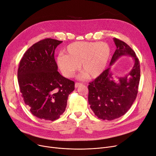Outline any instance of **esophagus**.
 Wrapping results in <instances>:
<instances>
[{"instance_id": "esophagus-1", "label": "esophagus", "mask_w": 156, "mask_h": 156, "mask_svg": "<svg viewBox=\"0 0 156 156\" xmlns=\"http://www.w3.org/2000/svg\"><path fill=\"white\" fill-rule=\"evenodd\" d=\"M82 85V83L76 82V83H75V85H74V86H75V88H78L80 85Z\"/></svg>"}]
</instances>
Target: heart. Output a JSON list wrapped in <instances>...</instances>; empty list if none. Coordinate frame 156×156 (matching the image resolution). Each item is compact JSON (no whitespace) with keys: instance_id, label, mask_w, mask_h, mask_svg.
I'll list each match as a JSON object with an SVG mask.
<instances>
[{"instance_id":"obj_1","label":"heart","mask_w":156,"mask_h":156,"mask_svg":"<svg viewBox=\"0 0 156 156\" xmlns=\"http://www.w3.org/2000/svg\"><path fill=\"white\" fill-rule=\"evenodd\" d=\"M66 54H60L57 64L63 75L71 78L80 68L88 78H96L105 71L110 48L105 42L78 41L69 44Z\"/></svg>"}]
</instances>
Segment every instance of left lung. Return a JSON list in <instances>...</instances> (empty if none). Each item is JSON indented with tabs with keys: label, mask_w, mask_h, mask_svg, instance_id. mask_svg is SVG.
<instances>
[{
	"label": "left lung",
	"mask_w": 156,
	"mask_h": 156,
	"mask_svg": "<svg viewBox=\"0 0 156 156\" xmlns=\"http://www.w3.org/2000/svg\"><path fill=\"white\" fill-rule=\"evenodd\" d=\"M116 50L110 67L89 83L88 100L95 115L101 119L112 120L122 117L129 110L138 94L140 78V62L135 52L126 43L113 38ZM131 56L135 64L132 71L117 82L113 80L110 66L122 56Z\"/></svg>",
	"instance_id": "1"
}]
</instances>
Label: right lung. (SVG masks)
<instances>
[{"mask_svg": "<svg viewBox=\"0 0 156 156\" xmlns=\"http://www.w3.org/2000/svg\"><path fill=\"white\" fill-rule=\"evenodd\" d=\"M61 41L43 39L26 51L20 62L18 80L25 103L36 117L45 120L58 119L64 112L74 82L58 71L54 58Z\"/></svg>", "mask_w": 156, "mask_h": 156, "instance_id": "obj_1", "label": "right lung"}]
</instances>
